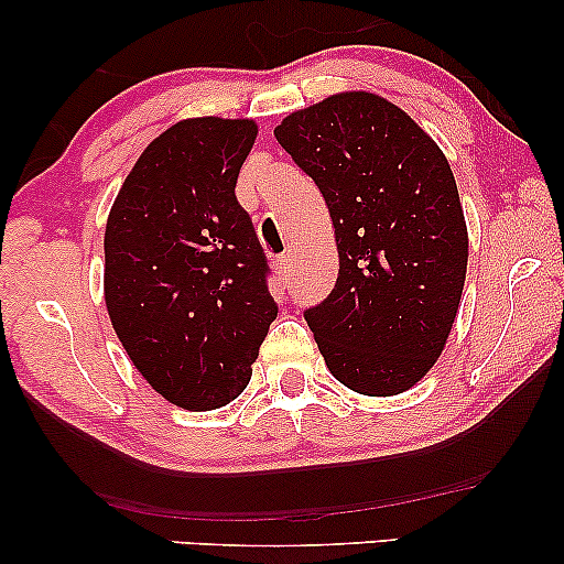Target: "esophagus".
I'll return each instance as SVG.
<instances>
[{
    "mask_svg": "<svg viewBox=\"0 0 564 564\" xmlns=\"http://www.w3.org/2000/svg\"><path fill=\"white\" fill-rule=\"evenodd\" d=\"M290 264H292L290 253H282V257L276 259V272H280L282 280H288V276H290Z\"/></svg>",
    "mask_w": 564,
    "mask_h": 564,
    "instance_id": "obj_1",
    "label": "esophagus"
}]
</instances>
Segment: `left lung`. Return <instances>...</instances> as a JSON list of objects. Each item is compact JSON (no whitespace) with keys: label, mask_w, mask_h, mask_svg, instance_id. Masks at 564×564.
Masks as SVG:
<instances>
[{"label":"left lung","mask_w":564,"mask_h":564,"mask_svg":"<svg viewBox=\"0 0 564 564\" xmlns=\"http://www.w3.org/2000/svg\"><path fill=\"white\" fill-rule=\"evenodd\" d=\"M274 135L334 220L336 288L305 311L326 367L359 395L405 392L444 351L465 288L449 161L411 115L369 91L292 112Z\"/></svg>","instance_id":"obj_1"}]
</instances>
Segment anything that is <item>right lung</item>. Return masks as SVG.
Instances as JSON below:
<instances>
[{
	"label": "right lung",
	"mask_w": 564,
	"mask_h": 564,
	"mask_svg": "<svg viewBox=\"0 0 564 564\" xmlns=\"http://www.w3.org/2000/svg\"><path fill=\"white\" fill-rule=\"evenodd\" d=\"M253 120L189 118L145 145L105 228V303L122 349L187 411L246 390L276 318L269 264L236 182Z\"/></svg>",
	"instance_id": "1"
}]
</instances>
